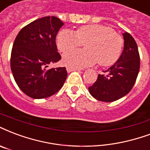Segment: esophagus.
Listing matches in <instances>:
<instances>
[{
    "label": "esophagus",
    "instance_id": "34e87169",
    "mask_svg": "<svg viewBox=\"0 0 150 150\" xmlns=\"http://www.w3.org/2000/svg\"><path fill=\"white\" fill-rule=\"evenodd\" d=\"M67 72H71L74 71H80V69H77V68H73V67H67Z\"/></svg>",
    "mask_w": 150,
    "mask_h": 150
}]
</instances>
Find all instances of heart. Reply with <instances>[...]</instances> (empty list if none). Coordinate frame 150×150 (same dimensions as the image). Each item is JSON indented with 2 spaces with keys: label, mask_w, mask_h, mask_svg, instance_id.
Instances as JSON below:
<instances>
[{
  "label": "heart",
  "mask_w": 150,
  "mask_h": 150,
  "mask_svg": "<svg viewBox=\"0 0 150 150\" xmlns=\"http://www.w3.org/2000/svg\"><path fill=\"white\" fill-rule=\"evenodd\" d=\"M86 45V50H76L66 53L63 62L67 67L83 68L98 61L101 66H111L120 57L123 40L111 28L101 24L84 25L72 31L64 29L56 37V44L61 52Z\"/></svg>",
  "instance_id": "obj_1"
}]
</instances>
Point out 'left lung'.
Listing matches in <instances>:
<instances>
[{"mask_svg": "<svg viewBox=\"0 0 150 150\" xmlns=\"http://www.w3.org/2000/svg\"><path fill=\"white\" fill-rule=\"evenodd\" d=\"M124 47L119 59L90 86V94L101 102H114L133 88L140 69V56L136 42L129 33L122 34Z\"/></svg>", "mask_w": 150, "mask_h": 150, "instance_id": "8db88e82", "label": "left lung"}]
</instances>
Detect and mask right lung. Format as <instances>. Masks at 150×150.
Masks as SVG:
<instances>
[{
	"label": "right lung",
	"mask_w": 150,
	"mask_h": 150,
	"mask_svg": "<svg viewBox=\"0 0 150 150\" xmlns=\"http://www.w3.org/2000/svg\"><path fill=\"white\" fill-rule=\"evenodd\" d=\"M63 25L58 17H42L23 28L13 43L10 61L13 77L20 89L33 98L52 96L66 80V67L47 69L61 59L55 37Z\"/></svg>",
	"instance_id": "add662e5"
}]
</instances>
